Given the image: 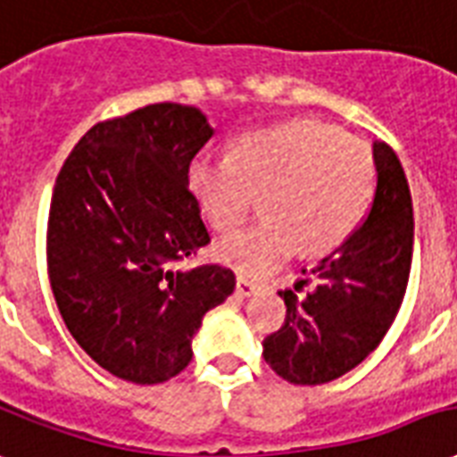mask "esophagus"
Here are the masks:
<instances>
[{"mask_svg":"<svg viewBox=\"0 0 457 457\" xmlns=\"http://www.w3.org/2000/svg\"><path fill=\"white\" fill-rule=\"evenodd\" d=\"M256 288H259V286H256L254 280L242 278V276H239L237 286H235V293H237L239 297H249V295H254Z\"/></svg>","mask_w":457,"mask_h":457,"instance_id":"34e87169","label":"esophagus"}]
</instances>
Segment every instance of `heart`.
I'll list each match as a JSON object with an SVG mask.
<instances>
[{
    "instance_id": "obj_1",
    "label": "heart",
    "mask_w": 457,
    "mask_h": 457,
    "mask_svg": "<svg viewBox=\"0 0 457 457\" xmlns=\"http://www.w3.org/2000/svg\"><path fill=\"white\" fill-rule=\"evenodd\" d=\"M375 188L366 143L317 118L252 130L228 157H195L188 191L215 229H235L263 194L266 218L218 245L215 254L245 276L276 271L303 242L329 252L361 225Z\"/></svg>"
}]
</instances>
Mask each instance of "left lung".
I'll return each instance as SVG.
<instances>
[{"instance_id":"obj_1","label":"left lung","mask_w":457,"mask_h":457,"mask_svg":"<svg viewBox=\"0 0 457 457\" xmlns=\"http://www.w3.org/2000/svg\"><path fill=\"white\" fill-rule=\"evenodd\" d=\"M373 160L378 184L366 220L310 269L312 290L278 293L286 322L263 339V361L288 383L322 385L349 373L400 312L414 249L411 194L390 145L375 143Z\"/></svg>"}]
</instances>
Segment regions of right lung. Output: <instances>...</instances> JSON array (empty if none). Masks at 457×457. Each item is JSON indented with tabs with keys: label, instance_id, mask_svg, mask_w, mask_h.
<instances>
[{
	"label": "right lung",
	"instance_id": "right-lung-1",
	"mask_svg": "<svg viewBox=\"0 0 457 457\" xmlns=\"http://www.w3.org/2000/svg\"><path fill=\"white\" fill-rule=\"evenodd\" d=\"M212 137L194 106L152 104L91 128L57 174L48 276L74 341L104 370L157 385L191 363L203 314L235 273L177 269L211 242L188 167Z\"/></svg>",
	"mask_w": 457,
	"mask_h": 457
}]
</instances>
